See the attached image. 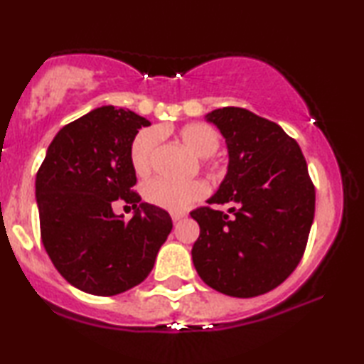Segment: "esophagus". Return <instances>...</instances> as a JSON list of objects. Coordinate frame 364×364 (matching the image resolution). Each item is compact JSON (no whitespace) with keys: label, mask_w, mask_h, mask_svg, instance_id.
Here are the masks:
<instances>
[{"label":"esophagus","mask_w":364,"mask_h":364,"mask_svg":"<svg viewBox=\"0 0 364 364\" xmlns=\"http://www.w3.org/2000/svg\"><path fill=\"white\" fill-rule=\"evenodd\" d=\"M184 217H186V213H171V220H173L175 223H176V221L183 220Z\"/></svg>","instance_id":"obj_1"}]
</instances>
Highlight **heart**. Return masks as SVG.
<instances>
[{"instance_id": "b5f03b06", "label": "heart", "mask_w": 364, "mask_h": 364, "mask_svg": "<svg viewBox=\"0 0 364 364\" xmlns=\"http://www.w3.org/2000/svg\"><path fill=\"white\" fill-rule=\"evenodd\" d=\"M167 130L160 128V130H154V128H147V130L139 132L134 136L132 143L130 159L133 170L136 171L139 176H144L151 171L152 159L156 154L157 146L160 143V133H165ZM178 136H180L181 143L188 147V149L204 159V167L208 173L212 175H221L225 173V164L223 160L213 157L212 154L217 152L221 143V136L217 128L204 122H193L188 125L181 127L178 130ZM146 199L151 204L157 205L160 208H165L168 212H184L194 204V202L204 199L208 194V186L200 180H191V181H170V180H152L146 184L144 189Z\"/></svg>"}]
</instances>
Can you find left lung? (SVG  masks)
Wrapping results in <instances>:
<instances>
[{
  "label": "left lung",
  "mask_w": 364,
  "mask_h": 364,
  "mask_svg": "<svg viewBox=\"0 0 364 364\" xmlns=\"http://www.w3.org/2000/svg\"><path fill=\"white\" fill-rule=\"evenodd\" d=\"M205 119L220 128L230 165L208 204L191 212L200 226L193 262L215 291L249 299L282 284L297 268L315 218V184L297 141L247 109Z\"/></svg>",
  "instance_id": "obj_1"
}]
</instances>
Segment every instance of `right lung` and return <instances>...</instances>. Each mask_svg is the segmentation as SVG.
<instances>
[{
	"label": "right lung",
	"instance_id": "1",
	"mask_svg": "<svg viewBox=\"0 0 364 364\" xmlns=\"http://www.w3.org/2000/svg\"><path fill=\"white\" fill-rule=\"evenodd\" d=\"M151 122L102 106L70 122L49 144L36 173L41 241L65 281L110 297L143 282L173 228L168 212L141 204L130 151ZM115 200L135 208L130 222Z\"/></svg>",
	"mask_w": 364,
	"mask_h": 364
}]
</instances>
